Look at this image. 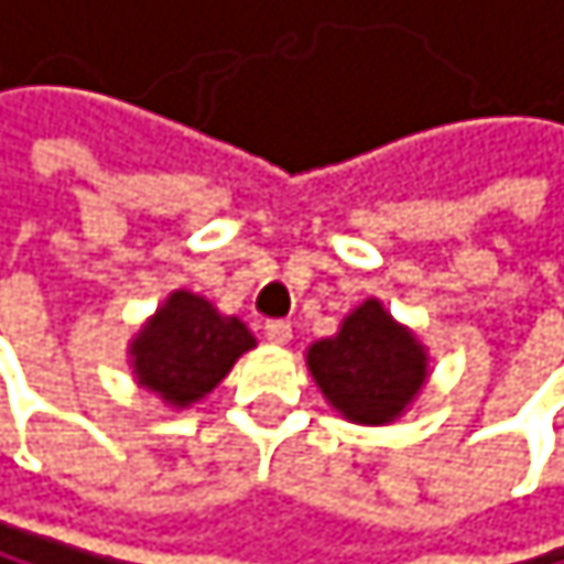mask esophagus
Returning a JSON list of instances; mask_svg holds the SVG:
<instances>
[{"instance_id":"esophagus-1","label":"esophagus","mask_w":564,"mask_h":564,"mask_svg":"<svg viewBox=\"0 0 564 564\" xmlns=\"http://www.w3.org/2000/svg\"><path fill=\"white\" fill-rule=\"evenodd\" d=\"M263 338L273 345H288L291 341V324L288 321H267L263 324Z\"/></svg>"}]
</instances>
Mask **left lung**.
<instances>
[{
    "instance_id": "8db88e82",
    "label": "left lung",
    "mask_w": 564,
    "mask_h": 564,
    "mask_svg": "<svg viewBox=\"0 0 564 564\" xmlns=\"http://www.w3.org/2000/svg\"><path fill=\"white\" fill-rule=\"evenodd\" d=\"M307 368L345 420L386 426L423 389L430 358L420 338L392 321L382 301L368 297L341 321L335 338L307 348Z\"/></svg>"
}]
</instances>
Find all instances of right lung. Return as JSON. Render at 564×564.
I'll list each match as a JSON object with an SVG mask.
<instances>
[{"instance_id":"1","label":"right lung","mask_w":564,"mask_h":564,"mask_svg":"<svg viewBox=\"0 0 564 564\" xmlns=\"http://www.w3.org/2000/svg\"><path fill=\"white\" fill-rule=\"evenodd\" d=\"M253 345L240 317H223L206 297L175 291L134 335L128 355L138 386L182 409L209 395Z\"/></svg>"}]
</instances>
